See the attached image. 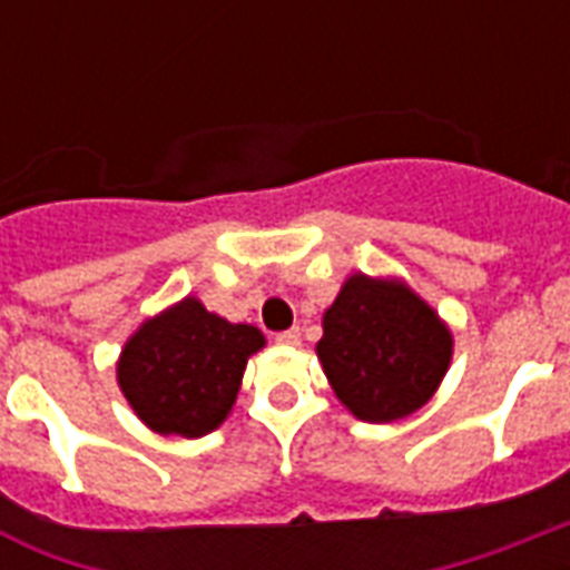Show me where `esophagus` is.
I'll list each match as a JSON object with an SVG mask.
<instances>
[{"label":"esophagus","mask_w":570,"mask_h":570,"mask_svg":"<svg viewBox=\"0 0 570 570\" xmlns=\"http://www.w3.org/2000/svg\"><path fill=\"white\" fill-rule=\"evenodd\" d=\"M277 343H281V346H298V343H302V331L298 328H286V331H281V334H277Z\"/></svg>","instance_id":"1"}]
</instances>
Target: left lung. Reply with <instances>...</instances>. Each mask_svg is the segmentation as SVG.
<instances>
[{"instance_id": "8db88e82", "label": "left lung", "mask_w": 570, "mask_h": 570, "mask_svg": "<svg viewBox=\"0 0 570 570\" xmlns=\"http://www.w3.org/2000/svg\"><path fill=\"white\" fill-rule=\"evenodd\" d=\"M322 328L316 352L331 387L366 423L414 414L450 366V331L402 284L348 277Z\"/></svg>"}]
</instances>
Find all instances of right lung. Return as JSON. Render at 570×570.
<instances>
[{
  "instance_id": "add662e5",
  "label": "right lung",
  "mask_w": 570,
  "mask_h": 570,
  "mask_svg": "<svg viewBox=\"0 0 570 570\" xmlns=\"http://www.w3.org/2000/svg\"><path fill=\"white\" fill-rule=\"evenodd\" d=\"M257 348V328L230 325L197 298H183L129 340L118 364L120 390L154 432L200 438L224 423Z\"/></svg>"
}]
</instances>
